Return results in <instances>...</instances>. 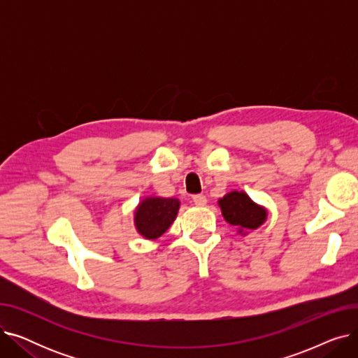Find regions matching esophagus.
Wrapping results in <instances>:
<instances>
[{
    "label": "esophagus",
    "instance_id": "34e87169",
    "mask_svg": "<svg viewBox=\"0 0 358 358\" xmlns=\"http://www.w3.org/2000/svg\"><path fill=\"white\" fill-rule=\"evenodd\" d=\"M193 201L196 206H204L208 200H206V196H203V194H194Z\"/></svg>",
    "mask_w": 358,
    "mask_h": 358
}]
</instances>
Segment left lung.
<instances>
[{
  "label": "left lung",
  "mask_w": 358,
  "mask_h": 358,
  "mask_svg": "<svg viewBox=\"0 0 358 358\" xmlns=\"http://www.w3.org/2000/svg\"><path fill=\"white\" fill-rule=\"evenodd\" d=\"M222 215L232 227L242 229H257L266 220V210L257 206L245 193L232 192L219 200Z\"/></svg>",
  "instance_id": "obj_1"
}]
</instances>
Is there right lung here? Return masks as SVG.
I'll list each match as a JSON object with an SVG mask.
<instances>
[{"label":"right lung","mask_w":358,"mask_h":358,"mask_svg":"<svg viewBox=\"0 0 358 358\" xmlns=\"http://www.w3.org/2000/svg\"><path fill=\"white\" fill-rule=\"evenodd\" d=\"M180 201L177 199L150 197L143 200L135 213L139 234L148 239L161 236L177 217Z\"/></svg>","instance_id":"obj_1"}]
</instances>
